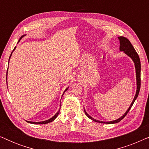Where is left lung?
I'll use <instances>...</instances> for the list:
<instances>
[{
  "mask_svg": "<svg viewBox=\"0 0 149 149\" xmlns=\"http://www.w3.org/2000/svg\"><path fill=\"white\" fill-rule=\"evenodd\" d=\"M118 38H119V42H120V47H119L120 52H123L124 54H125L127 56H129L134 63V66H135V69H136V85H137V86H136V94H135V96H134V98L133 100V101H132V104H130V107L128 108V109L126 111L125 113H124V115L123 116H121V117H119V119H117L116 120H113V121H99V120H96V119H93L92 117H91V116L87 113L86 111H85V109H84L85 113V115H87V117H89L90 119L93 120V121L97 122V123H107V124H113V123H119L120 121H121V120L125 117L128 112L130 111V110L131 109L132 105H133L134 102H135L136 98H137L138 96V94H139V91H140V70H141V64H140V58H139V56H138L137 52H136L135 49L134 48V47L132 46V43L130 42V40H128L127 38L123 37V36H119Z\"/></svg>",
  "mask_w": 149,
  "mask_h": 149,
  "instance_id": "1",
  "label": "left lung"
}]
</instances>
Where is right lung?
Segmentation results:
<instances>
[{
	"label": "right lung",
	"mask_w": 149,
	"mask_h": 149,
	"mask_svg": "<svg viewBox=\"0 0 149 149\" xmlns=\"http://www.w3.org/2000/svg\"><path fill=\"white\" fill-rule=\"evenodd\" d=\"M26 34H24V35H22L21 37H20V38L19 39V40H18V42H17V43L18 42H19V41H20V40L22 39V38L24 37V36H26ZM15 48H16V47H15V48L13 49V52H11V56H10V57H9V60H10V58H11V55H12V54H13V52H14V50L15 49ZM8 68H9V66H8ZM68 87H67V88L65 89L64 90V93H63V94H62V96H63V95H64V93L66 92V91H67L68 90ZM59 109L58 110V111L57 112V113H56V115H55L54 116H53V117H52V118H50V119H47V120H46V121H40V122H34V121H26L28 122V123H32V124H46V123H50V122H52V121H54L55 119H56V118L58 117V115H59V113H60V110Z\"/></svg>",
	"instance_id": "obj_1"
}]
</instances>
